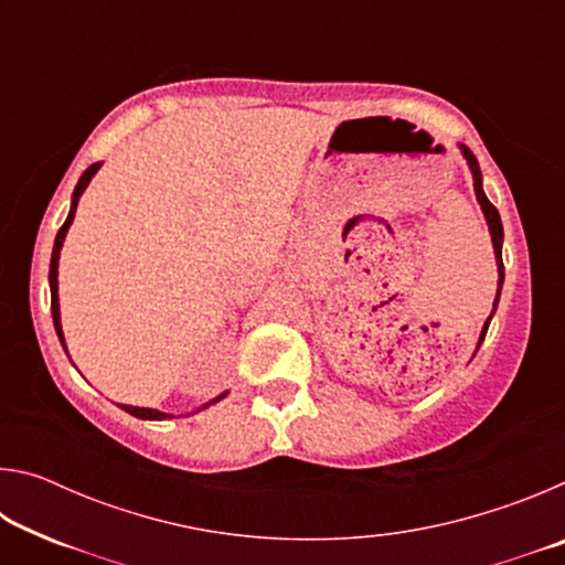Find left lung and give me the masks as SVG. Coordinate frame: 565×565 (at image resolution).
Wrapping results in <instances>:
<instances>
[{
  "instance_id": "8db88e82",
  "label": "left lung",
  "mask_w": 565,
  "mask_h": 565,
  "mask_svg": "<svg viewBox=\"0 0 565 565\" xmlns=\"http://www.w3.org/2000/svg\"><path fill=\"white\" fill-rule=\"evenodd\" d=\"M458 149H461V154H463V159H466V164H468V169H471V174H473V191H476L478 204H481V212H483V216H486V224H489L491 242H493V254H495V266H499V289H495L493 311H491V317H493V313H495V306H499V299H501V286H503V256H501V248H503V224H501L499 209H495V206L489 202V196H486V191H483V177H481V167H478V159L473 157V151L468 149L466 145H458ZM491 317L486 319V323H483L481 337H478V343H476V351H478V347H481L483 339H486V331H489Z\"/></svg>"
}]
</instances>
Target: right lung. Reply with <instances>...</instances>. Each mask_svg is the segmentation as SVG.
Returning <instances> with one entry per match:
<instances>
[{
    "instance_id": "obj_1",
    "label": "right lung",
    "mask_w": 565,
    "mask_h": 565,
    "mask_svg": "<svg viewBox=\"0 0 565 565\" xmlns=\"http://www.w3.org/2000/svg\"><path fill=\"white\" fill-rule=\"evenodd\" d=\"M99 167H102V161H99V164H92V167H89L87 171H84V174L79 177V181H76V186H74V194H72V206H70V214H66V222L62 224L60 232H56V238H54V248H52V264H50L52 319H54L56 337H60V341H62L64 351H66V343H64L62 317H60V281H56V276H60V252H62L64 236H66V232H70V226H72V222H74V212H76V204H79V196L84 194V189L89 186V181H92V177H94V174H97ZM226 394H228V391H224V394H218V396H216V398H212V401H206V404H204L202 408H209V406H212V404H216V401H222ZM121 408L127 411V414L137 416V418H145V420H164V418H174V414H164V411H157V408H139V406H124V404H121ZM202 408H196V411H202Z\"/></svg>"
}]
</instances>
